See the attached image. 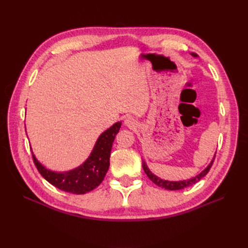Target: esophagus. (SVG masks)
<instances>
[{"label":"esophagus","instance_id":"1","mask_svg":"<svg viewBox=\"0 0 248 248\" xmlns=\"http://www.w3.org/2000/svg\"><path fill=\"white\" fill-rule=\"evenodd\" d=\"M124 124L128 127H133L134 124H136V122H134V120L132 118H127L124 121Z\"/></svg>","mask_w":248,"mask_h":248}]
</instances>
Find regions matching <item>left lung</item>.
Returning <instances> with one entry per match:
<instances>
[{
    "instance_id": "1",
    "label": "left lung",
    "mask_w": 248,
    "mask_h": 248,
    "mask_svg": "<svg viewBox=\"0 0 248 248\" xmlns=\"http://www.w3.org/2000/svg\"><path fill=\"white\" fill-rule=\"evenodd\" d=\"M190 55L192 57H194V58H198L199 57L196 54V52H191ZM215 154H216V152H215ZM214 159H215V155L213 156L211 162L208 164V167L204 170H202L199 175H197L196 177H192L190 179L182 180V181H168V180L160 179L159 177L155 176L153 172L149 170L147 163L144 160H142V169H144V170H145V172L147 174V176L149 177V179L151 180L153 183H155L157 186L162 187V188L168 189V190H180V189H184V188H186V187H189V186H191L193 184L198 183L202 178H204L208 174V171L210 170V169H211Z\"/></svg>"
}]
</instances>
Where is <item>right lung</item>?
I'll return each instance as SVG.
<instances>
[{
  "label": "right lung",
  "mask_w": 248,
  "mask_h": 248,
  "mask_svg": "<svg viewBox=\"0 0 248 248\" xmlns=\"http://www.w3.org/2000/svg\"><path fill=\"white\" fill-rule=\"evenodd\" d=\"M121 124L117 122L100 134L91 154L79 167L67 171L50 170L37 160L32 152L37 170L47 182L63 191L84 194L93 190L103 181L108 170L111 146Z\"/></svg>",
  "instance_id": "right-lung-1"
}]
</instances>
